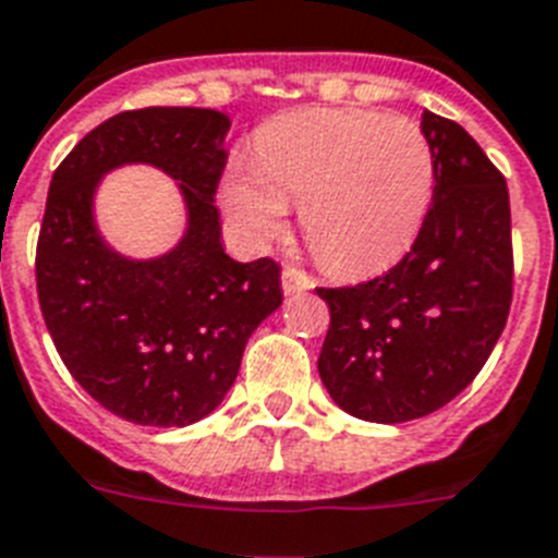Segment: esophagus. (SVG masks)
Segmentation results:
<instances>
[{
	"instance_id": "1",
	"label": "esophagus",
	"mask_w": 558,
	"mask_h": 558,
	"mask_svg": "<svg viewBox=\"0 0 558 558\" xmlns=\"http://www.w3.org/2000/svg\"><path fill=\"white\" fill-rule=\"evenodd\" d=\"M311 288H313L311 276H305V274H302V270L284 265V268H282V290H284V296H290V293H302V290H311Z\"/></svg>"
}]
</instances>
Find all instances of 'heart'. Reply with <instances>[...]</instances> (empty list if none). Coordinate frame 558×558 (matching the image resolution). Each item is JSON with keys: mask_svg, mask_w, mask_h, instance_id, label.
Listing matches in <instances>:
<instances>
[{"mask_svg": "<svg viewBox=\"0 0 558 558\" xmlns=\"http://www.w3.org/2000/svg\"><path fill=\"white\" fill-rule=\"evenodd\" d=\"M251 162L230 165L225 214L251 247L284 233L288 202L322 265L344 276L388 268L413 245L434 196V150L413 119L305 108L262 124Z\"/></svg>", "mask_w": 558, "mask_h": 558, "instance_id": "heart-1", "label": "heart"}]
</instances>
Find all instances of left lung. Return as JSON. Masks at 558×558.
I'll return each instance as SVG.
<instances>
[{"label": "left lung", "instance_id": "left-lung-1", "mask_svg": "<svg viewBox=\"0 0 558 558\" xmlns=\"http://www.w3.org/2000/svg\"><path fill=\"white\" fill-rule=\"evenodd\" d=\"M434 202L411 253L356 288H319L322 385L344 413L396 425L462 393L499 342L513 293L505 177L462 124L422 113Z\"/></svg>", "mask_w": 558, "mask_h": 558}]
</instances>
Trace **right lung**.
Wrapping results in <instances>:
<instances>
[{
  "label": "right lung",
  "instance_id": "1",
  "mask_svg": "<svg viewBox=\"0 0 558 558\" xmlns=\"http://www.w3.org/2000/svg\"><path fill=\"white\" fill-rule=\"evenodd\" d=\"M230 117L210 108H145L110 117L50 179L36 245V290L64 367L110 413L185 427L222 404L251 333L282 305L274 259L236 262L214 205ZM150 163L178 182L186 230L159 257L133 260L95 225L101 179Z\"/></svg>",
  "mask_w": 558,
  "mask_h": 558
}]
</instances>
